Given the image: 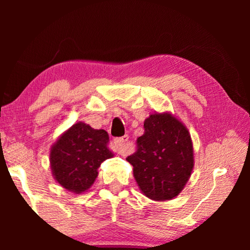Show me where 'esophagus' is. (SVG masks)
Listing matches in <instances>:
<instances>
[{
    "mask_svg": "<svg viewBox=\"0 0 250 250\" xmlns=\"http://www.w3.org/2000/svg\"><path fill=\"white\" fill-rule=\"evenodd\" d=\"M129 137L128 135H124L121 138H116L115 139V145L117 147V152L121 155L126 154V147H125V142L128 141Z\"/></svg>",
    "mask_w": 250,
    "mask_h": 250,
    "instance_id": "obj_1",
    "label": "esophagus"
}]
</instances>
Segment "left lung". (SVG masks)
<instances>
[{"label":"left lung","instance_id":"obj_1","mask_svg":"<svg viewBox=\"0 0 250 250\" xmlns=\"http://www.w3.org/2000/svg\"><path fill=\"white\" fill-rule=\"evenodd\" d=\"M137 146L126 161L143 195L156 202L179 195L194 167L193 142L183 122L168 111L152 113Z\"/></svg>","mask_w":250,"mask_h":250}]
</instances>
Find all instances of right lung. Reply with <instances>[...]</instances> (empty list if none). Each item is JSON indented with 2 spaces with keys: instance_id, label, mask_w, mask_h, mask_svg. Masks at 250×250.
I'll return each mask as SVG.
<instances>
[{
  "instance_id": "1",
  "label": "right lung",
  "mask_w": 250,
  "mask_h": 250,
  "mask_svg": "<svg viewBox=\"0 0 250 250\" xmlns=\"http://www.w3.org/2000/svg\"><path fill=\"white\" fill-rule=\"evenodd\" d=\"M108 143L107 131L82 121L73 125L50 147L54 179L71 193L86 192L98 176L100 164L113 156Z\"/></svg>"
}]
</instances>
